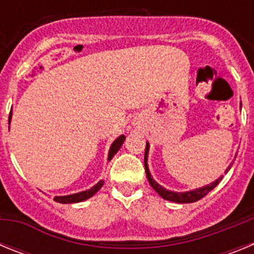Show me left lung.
Instances as JSON below:
<instances>
[{
    "label": "left lung",
    "instance_id": "1",
    "mask_svg": "<svg viewBox=\"0 0 254 254\" xmlns=\"http://www.w3.org/2000/svg\"><path fill=\"white\" fill-rule=\"evenodd\" d=\"M149 150H150V145L149 142H146V149H145V170H146V177L149 179V183L151 185V187L154 188L156 192H158L159 196L163 197L164 199H167V201H172V202H177V203H192V202H196L198 199H201L202 197H205L206 194L210 192V190H214L217 185L220 183V181L223 179V176L217 178L216 181L210 183L207 186H203L201 188H196V190H187V192H174V190H169L167 188H164L163 186H160L158 182L155 181L152 178V176L150 174V170H149V165H147V158H149ZM233 163L226 168L225 173L229 172V169L232 168Z\"/></svg>",
    "mask_w": 254,
    "mask_h": 254
}]
</instances>
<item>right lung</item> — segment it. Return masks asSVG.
Here are the masks:
<instances>
[{
    "label": "right lung",
    "instance_id": "1",
    "mask_svg": "<svg viewBox=\"0 0 254 254\" xmlns=\"http://www.w3.org/2000/svg\"><path fill=\"white\" fill-rule=\"evenodd\" d=\"M11 122V113H10V118H8V123ZM126 140V136L125 134H121L120 137L116 138L113 141V143L109 147V152H108V161H111L113 159L114 155L118 152V150L121 149V146L123 145ZM104 185V182L100 181L98 182L95 186L90 188V190H82V192H78V193H73V194H68V196H56L55 197V201L56 202H60V203H77V202H82L85 199L90 198L93 197L94 194L100 190Z\"/></svg>",
    "mask_w": 254,
    "mask_h": 254
}]
</instances>
